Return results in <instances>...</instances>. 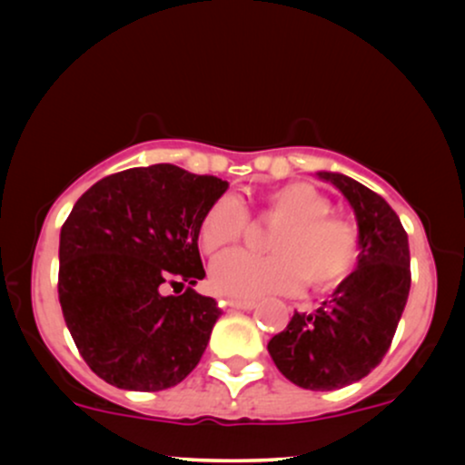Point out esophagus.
<instances>
[{
    "mask_svg": "<svg viewBox=\"0 0 465 465\" xmlns=\"http://www.w3.org/2000/svg\"><path fill=\"white\" fill-rule=\"evenodd\" d=\"M227 306L233 311H253L255 302L253 300H227Z\"/></svg>",
    "mask_w": 465,
    "mask_h": 465,
    "instance_id": "34e87169",
    "label": "esophagus"
}]
</instances>
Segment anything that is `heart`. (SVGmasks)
<instances>
[{"label": "heart", "instance_id": "obj_1", "mask_svg": "<svg viewBox=\"0 0 465 465\" xmlns=\"http://www.w3.org/2000/svg\"><path fill=\"white\" fill-rule=\"evenodd\" d=\"M330 212L332 203L311 183L295 181L269 190L262 196V214L280 223L269 236L273 253L229 251L212 266V284L236 300L291 295L306 280L317 291L341 284L359 262V233ZM247 227L242 203L221 196L201 218L199 242L205 253H218L236 244Z\"/></svg>", "mask_w": 465, "mask_h": 465}]
</instances>
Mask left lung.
Returning a JSON list of instances; mask_svg holds the SVG:
<instances>
[{"mask_svg": "<svg viewBox=\"0 0 465 465\" xmlns=\"http://www.w3.org/2000/svg\"><path fill=\"white\" fill-rule=\"evenodd\" d=\"M332 183L359 223V264L317 312H295L269 354L291 382L334 391L365 378L387 354L411 288L409 238L381 194L339 173H317Z\"/></svg>", "mask_w": 465, "mask_h": 465, "instance_id": "obj_1", "label": "left lung"}]
</instances>
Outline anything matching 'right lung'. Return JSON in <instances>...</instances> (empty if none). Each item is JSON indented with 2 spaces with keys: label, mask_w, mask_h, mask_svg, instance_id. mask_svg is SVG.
<instances>
[{
  "label": "right lung",
  "mask_w": 465,
  "mask_h": 465,
  "mask_svg": "<svg viewBox=\"0 0 465 465\" xmlns=\"http://www.w3.org/2000/svg\"><path fill=\"white\" fill-rule=\"evenodd\" d=\"M227 185L154 163L100 179L74 205L61 229L58 302L80 356L109 385L162 391L199 365L221 317L192 288L205 277L199 225ZM165 285L186 292L163 296Z\"/></svg>",
  "instance_id": "obj_1"
}]
</instances>
